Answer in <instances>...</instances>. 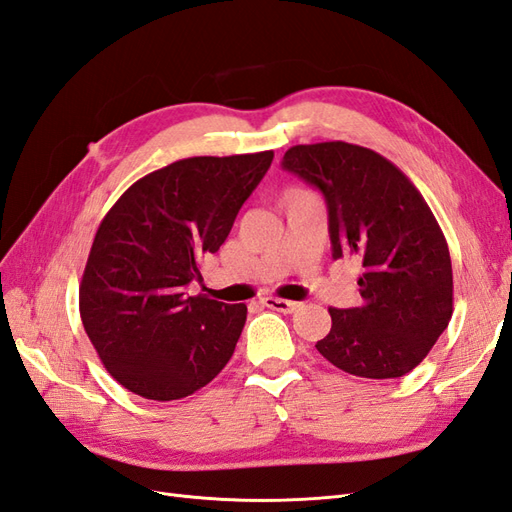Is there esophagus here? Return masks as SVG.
I'll list each match as a JSON object with an SVG mask.
<instances>
[{
  "mask_svg": "<svg viewBox=\"0 0 512 512\" xmlns=\"http://www.w3.org/2000/svg\"><path fill=\"white\" fill-rule=\"evenodd\" d=\"M262 305H267L269 309H275V312H282V314H294V312H299V309H301V303L277 299V297H265V299H262Z\"/></svg>",
  "mask_w": 512,
  "mask_h": 512,
  "instance_id": "obj_1",
  "label": "esophagus"
}]
</instances>
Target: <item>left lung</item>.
<instances>
[{
    "label": "left lung",
    "instance_id": "8db88e82",
    "mask_svg": "<svg viewBox=\"0 0 512 512\" xmlns=\"http://www.w3.org/2000/svg\"><path fill=\"white\" fill-rule=\"evenodd\" d=\"M282 168L324 196L333 258L363 267L361 305L329 307L318 352L352 376H406L453 316L451 254L425 198L393 162L344 141L294 145Z\"/></svg>",
    "mask_w": 512,
    "mask_h": 512
}]
</instances>
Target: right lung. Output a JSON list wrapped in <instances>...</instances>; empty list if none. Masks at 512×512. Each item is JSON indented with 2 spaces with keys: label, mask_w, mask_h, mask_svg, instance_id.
<instances>
[{
  "label": "right lung",
  "mask_w": 512,
  "mask_h": 512,
  "mask_svg": "<svg viewBox=\"0 0 512 512\" xmlns=\"http://www.w3.org/2000/svg\"><path fill=\"white\" fill-rule=\"evenodd\" d=\"M271 162L273 151L179 160L138 179L104 215L79 307L100 361L128 391L188 397L230 361L247 307L192 297L188 286Z\"/></svg>",
  "instance_id": "1"
}]
</instances>
